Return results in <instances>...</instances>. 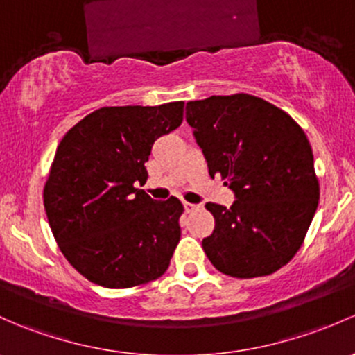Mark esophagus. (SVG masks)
<instances>
[{
	"label": "esophagus",
	"instance_id": "esophagus-1",
	"mask_svg": "<svg viewBox=\"0 0 355 355\" xmlns=\"http://www.w3.org/2000/svg\"><path fill=\"white\" fill-rule=\"evenodd\" d=\"M184 207H185V212H193L196 209H199L197 204H190V202H184Z\"/></svg>",
	"mask_w": 355,
	"mask_h": 355
}]
</instances>
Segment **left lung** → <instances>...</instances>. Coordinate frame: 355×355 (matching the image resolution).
<instances>
[{"label": "left lung", "mask_w": 355, "mask_h": 355, "mask_svg": "<svg viewBox=\"0 0 355 355\" xmlns=\"http://www.w3.org/2000/svg\"><path fill=\"white\" fill-rule=\"evenodd\" d=\"M187 122L211 178L236 196L231 207L207 202L214 231L202 248L211 263L236 279L270 275L303 245L318 207L320 184L301 125L248 93L187 103Z\"/></svg>", "instance_id": "8db88e82"}]
</instances>
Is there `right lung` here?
<instances>
[{"label":"right lung","mask_w":355,"mask_h":355,"mask_svg":"<svg viewBox=\"0 0 355 355\" xmlns=\"http://www.w3.org/2000/svg\"><path fill=\"white\" fill-rule=\"evenodd\" d=\"M184 121V102L102 107L73 125L55 149L44 207L66 260L93 284L129 289L166 272L180 241L177 197L153 200V143Z\"/></svg>","instance_id":"1"}]
</instances>
